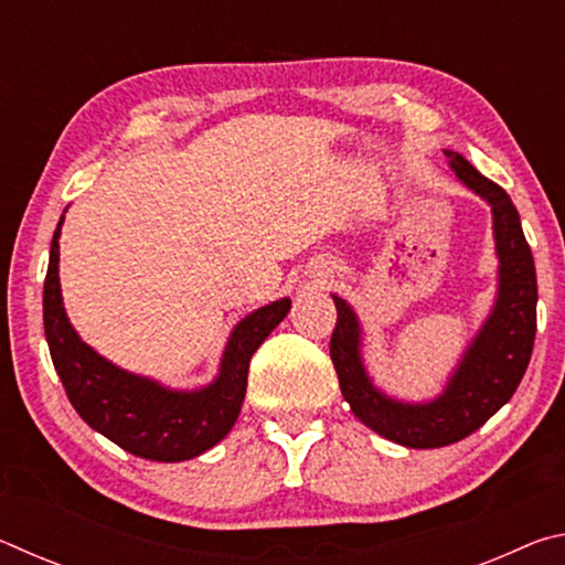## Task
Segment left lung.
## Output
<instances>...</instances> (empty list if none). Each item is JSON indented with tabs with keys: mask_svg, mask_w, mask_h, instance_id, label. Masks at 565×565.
<instances>
[{
	"mask_svg": "<svg viewBox=\"0 0 565 565\" xmlns=\"http://www.w3.org/2000/svg\"><path fill=\"white\" fill-rule=\"evenodd\" d=\"M446 157L456 179L491 206L499 284L491 313L468 341L441 394L428 401H401L381 391L363 361V329L356 311L347 299L331 294L337 303L331 361L341 394L363 426L406 448H441L481 428L515 394L535 339L539 286L521 216L499 184L456 151H446Z\"/></svg>",
	"mask_w": 565,
	"mask_h": 565,
	"instance_id": "1",
	"label": "left lung"
}]
</instances>
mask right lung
Listing matches in <instances>:
<instances>
[{"instance_id": "add662e5", "label": "right lung", "mask_w": 565, "mask_h": 565, "mask_svg": "<svg viewBox=\"0 0 565 565\" xmlns=\"http://www.w3.org/2000/svg\"><path fill=\"white\" fill-rule=\"evenodd\" d=\"M66 212V209H64ZM54 228L44 281V333L66 396L87 424L139 458L189 461L232 431L244 404L248 361L279 327L291 299L262 306L228 333L214 381L199 388H171L157 379L131 374L94 351L66 317L60 284V236Z\"/></svg>"}]
</instances>
